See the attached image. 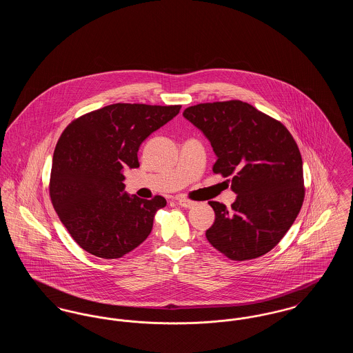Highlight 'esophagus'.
I'll return each instance as SVG.
<instances>
[{
    "label": "esophagus",
    "mask_w": 353,
    "mask_h": 353,
    "mask_svg": "<svg viewBox=\"0 0 353 353\" xmlns=\"http://www.w3.org/2000/svg\"><path fill=\"white\" fill-rule=\"evenodd\" d=\"M177 203H179L180 206L185 208V209H189V208H192V206H194V205H196V202L190 201V200H186V199H183V197L177 199Z\"/></svg>",
    "instance_id": "obj_1"
}]
</instances>
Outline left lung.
Returning <instances> with one entry per match:
<instances>
[{"mask_svg":"<svg viewBox=\"0 0 353 353\" xmlns=\"http://www.w3.org/2000/svg\"><path fill=\"white\" fill-rule=\"evenodd\" d=\"M184 118L210 141L214 173L232 177V209L210 201V245L233 261L258 258L285 236L304 200L303 161L285 125L241 101L188 107Z\"/></svg>","mask_w":353,"mask_h":353,"instance_id":"8db88e82","label":"left lung"}]
</instances>
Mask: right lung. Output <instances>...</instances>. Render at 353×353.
<instances>
[{"instance_id": "1", "label": "right lung", "mask_w": 353, "mask_h": 353, "mask_svg": "<svg viewBox=\"0 0 353 353\" xmlns=\"http://www.w3.org/2000/svg\"><path fill=\"white\" fill-rule=\"evenodd\" d=\"M181 105L117 103L75 119L52 156V206L74 241L87 252L115 259L151 234L153 219L167 201L143 200L124 188V168H139L137 151Z\"/></svg>"}]
</instances>
